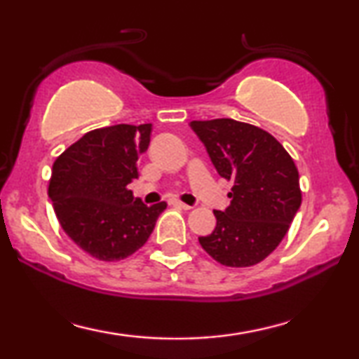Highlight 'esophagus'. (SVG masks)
<instances>
[{"mask_svg": "<svg viewBox=\"0 0 359 359\" xmlns=\"http://www.w3.org/2000/svg\"><path fill=\"white\" fill-rule=\"evenodd\" d=\"M170 204H173V205H176V208H181V209H184V210H189L191 209V205L181 203V201H178V199H171Z\"/></svg>", "mask_w": 359, "mask_h": 359, "instance_id": "obj_1", "label": "esophagus"}]
</instances>
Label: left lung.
Segmentation results:
<instances>
[{
    "instance_id": "obj_1",
    "label": "left lung",
    "mask_w": 359,
    "mask_h": 359,
    "mask_svg": "<svg viewBox=\"0 0 359 359\" xmlns=\"http://www.w3.org/2000/svg\"><path fill=\"white\" fill-rule=\"evenodd\" d=\"M191 129L222 178L233 181L230 205L214 210L215 229L199 243L224 266L263 262L287 233L302 203L291 155L266 130L233 119L193 121Z\"/></svg>"
}]
</instances>
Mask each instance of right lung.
<instances>
[{"label": "right lung", "instance_id": "obj_1", "mask_svg": "<svg viewBox=\"0 0 359 359\" xmlns=\"http://www.w3.org/2000/svg\"><path fill=\"white\" fill-rule=\"evenodd\" d=\"M151 124L88 132L53 163L48 198L65 233L88 255L119 262L144 247L166 203L147 205L127 184L150 144Z\"/></svg>", "mask_w": 359, "mask_h": 359}]
</instances>
